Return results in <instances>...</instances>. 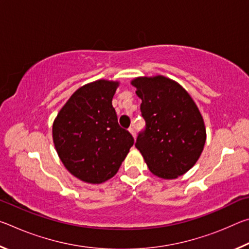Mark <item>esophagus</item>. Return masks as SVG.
I'll return each instance as SVG.
<instances>
[{"label": "esophagus", "instance_id": "obj_1", "mask_svg": "<svg viewBox=\"0 0 249 249\" xmlns=\"http://www.w3.org/2000/svg\"><path fill=\"white\" fill-rule=\"evenodd\" d=\"M128 130H129V133L133 135V137H134V138L136 137V130H135V127H134V126H132V127H129V128H128Z\"/></svg>", "mask_w": 249, "mask_h": 249}]
</instances>
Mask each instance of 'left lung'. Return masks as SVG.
<instances>
[{"label": "left lung", "mask_w": 249, "mask_h": 249, "mask_svg": "<svg viewBox=\"0 0 249 249\" xmlns=\"http://www.w3.org/2000/svg\"><path fill=\"white\" fill-rule=\"evenodd\" d=\"M142 99L145 129L135 142L155 176L176 179L196 165L206 132L199 108L190 94L174 80L156 75L132 81Z\"/></svg>", "instance_id": "8db88e82"}]
</instances>
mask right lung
Listing matches in <instances>:
<instances>
[{
    "label": "right lung",
    "instance_id": "right-lung-1",
    "mask_svg": "<svg viewBox=\"0 0 249 249\" xmlns=\"http://www.w3.org/2000/svg\"><path fill=\"white\" fill-rule=\"evenodd\" d=\"M119 82L98 80L78 89L58 113L53 140L59 158L78 179L102 183L111 179L134 144L112 105Z\"/></svg>",
    "mask_w": 249,
    "mask_h": 249
}]
</instances>
